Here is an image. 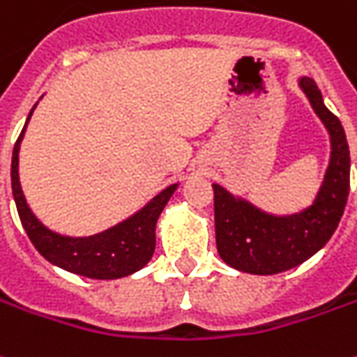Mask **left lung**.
<instances>
[{"instance_id":"1","label":"left lung","mask_w":357,"mask_h":357,"mask_svg":"<svg viewBox=\"0 0 357 357\" xmlns=\"http://www.w3.org/2000/svg\"><path fill=\"white\" fill-rule=\"evenodd\" d=\"M301 89L331 135V162L317 199L295 215H270L213 183L217 250L230 268L256 275L287 271L314 256L331 240L344 215L350 193V150L340 121L322 101L311 77H301Z\"/></svg>"}]
</instances>
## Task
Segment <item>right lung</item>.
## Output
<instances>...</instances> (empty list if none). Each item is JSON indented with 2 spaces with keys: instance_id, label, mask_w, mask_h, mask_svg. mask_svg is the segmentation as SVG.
I'll list each match as a JSON object with an SVG mask.
<instances>
[{
  "instance_id": "obj_1",
  "label": "right lung",
  "mask_w": 357,
  "mask_h": 357,
  "mask_svg": "<svg viewBox=\"0 0 357 357\" xmlns=\"http://www.w3.org/2000/svg\"><path fill=\"white\" fill-rule=\"evenodd\" d=\"M35 107L31 109L29 119ZM26 119V123H29ZM25 123V127H26ZM25 137V128L17 138L11 158V189L15 197L17 213L23 222L31 242L50 264L91 280H117L146 266L156 248V220L164 211L178 183L160 191L152 201L127 220L93 236L72 238L48 230L33 215L26 205L23 189L19 183V148Z\"/></svg>"
}]
</instances>
